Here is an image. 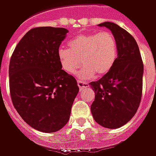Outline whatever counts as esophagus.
I'll use <instances>...</instances> for the list:
<instances>
[{"label":"esophagus","instance_id":"esophagus-1","mask_svg":"<svg viewBox=\"0 0 156 156\" xmlns=\"http://www.w3.org/2000/svg\"><path fill=\"white\" fill-rule=\"evenodd\" d=\"M78 87H79V88H80V90H82L83 88H86V87H87L88 83H83V82H82L81 80H78Z\"/></svg>","mask_w":156,"mask_h":156}]
</instances>
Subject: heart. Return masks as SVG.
<instances>
[{
  "label": "heart",
  "instance_id": "heart-1",
  "mask_svg": "<svg viewBox=\"0 0 156 156\" xmlns=\"http://www.w3.org/2000/svg\"><path fill=\"white\" fill-rule=\"evenodd\" d=\"M68 46L70 49H58V61L68 73H73L83 62L84 66L78 73L82 79L108 73L117 58V43L108 32L78 35L69 41Z\"/></svg>",
  "mask_w": 156,
  "mask_h": 156
}]
</instances>
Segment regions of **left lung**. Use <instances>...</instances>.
I'll list each match as a JSON object with an SVG mask.
<instances>
[{
    "label": "left lung",
    "instance_id": "8db88e82",
    "mask_svg": "<svg viewBox=\"0 0 156 156\" xmlns=\"http://www.w3.org/2000/svg\"><path fill=\"white\" fill-rule=\"evenodd\" d=\"M99 27L109 29L118 48V57L111 70L90 86L95 93L91 112L103 127L118 129L134 117L140 104L144 64L136 41L114 22Z\"/></svg>",
    "mask_w": 156,
    "mask_h": 156
}]
</instances>
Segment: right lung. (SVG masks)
Segmentation results:
<instances>
[{
  "label": "right lung",
  "instance_id": "1",
  "mask_svg": "<svg viewBox=\"0 0 156 156\" xmlns=\"http://www.w3.org/2000/svg\"><path fill=\"white\" fill-rule=\"evenodd\" d=\"M68 30L36 27L16 45L9 65L12 104L26 123L51 133L69 120L79 91L77 81L62 69L58 51Z\"/></svg>",
  "mask_w": 156,
  "mask_h": 156
}]
</instances>
